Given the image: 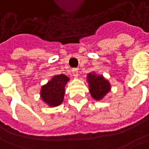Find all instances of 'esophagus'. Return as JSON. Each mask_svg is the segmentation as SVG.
<instances>
[{"instance_id":"1","label":"esophagus","mask_w":149,"mask_h":149,"mask_svg":"<svg viewBox=\"0 0 149 149\" xmlns=\"http://www.w3.org/2000/svg\"><path fill=\"white\" fill-rule=\"evenodd\" d=\"M72 75H73V77H77L78 70L77 69V68H73V69L72 70Z\"/></svg>"}]
</instances>
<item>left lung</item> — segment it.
<instances>
[{
    "mask_svg": "<svg viewBox=\"0 0 149 149\" xmlns=\"http://www.w3.org/2000/svg\"><path fill=\"white\" fill-rule=\"evenodd\" d=\"M86 79L90 95L94 100H102L111 91V83L102 75H97L95 72H91L88 73Z\"/></svg>",
    "mask_w": 149,
    "mask_h": 149,
    "instance_id": "1",
    "label": "left lung"
}]
</instances>
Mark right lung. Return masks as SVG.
<instances>
[{
  "instance_id": "obj_1",
  "label": "right lung",
  "mask_w": 149,
  "mask_h": 149,
  "mask_svg": "<svg viewBox=\"0 0 149 149\" xmlns=\"http://www.w3.org/2000/svg\"><path fill=\"white\" fill-rule=\"evenodd\" d=\"M69 77L64 74L54 75L52 78L43 85L40 89V97L48 107H56L63 102L65 86Z\"/></svg>"
}]
</instances>
